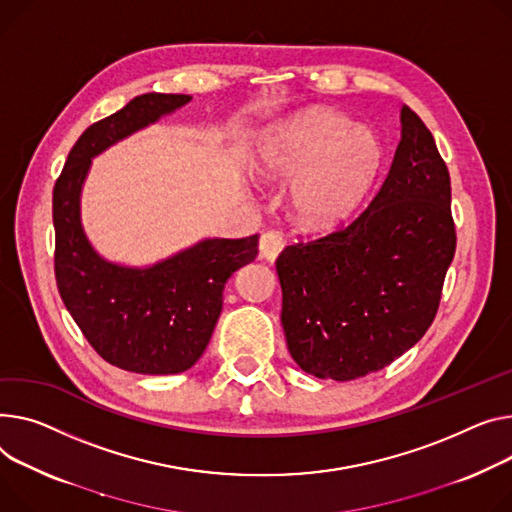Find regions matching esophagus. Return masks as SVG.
<instances>
[{"label": "esophagus", "instance_id": "1", "mask_svg": "<svg viewBox=\"0 0 512 512\" xmlns=\"http://www.w3.org/2000/svg\"><path fill=\"white\" fill-rule=\"evenodd\" d=\"M284 249V241H282V234L274 232V230H267L261 234L259 238V255L261 259H267L269 263H274L278 259V255Z\"/></svg>", "mask_w": 512, "mask_h": 512}]
</instances>
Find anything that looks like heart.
<instances>
[{"instance_id":"obj_1","label":"heart","mask_w":512,"mask_h":512,"mask_svg":"<svg viewBox=\"0 0 512 512\" xmlns=\"http://www.w3.org/2000/svg\"><path fill=\"white\" fill-rule=\"evenodd\" d=\"M381 168V144L333 109H304L269 127L253 173L288 185L286 210L304 232H329L354 218Z\"/></svg>"}]
</instances>
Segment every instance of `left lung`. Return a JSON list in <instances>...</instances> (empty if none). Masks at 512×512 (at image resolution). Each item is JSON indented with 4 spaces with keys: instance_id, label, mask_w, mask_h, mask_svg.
Listing matches in <instances>:
<instances>
[{
    "instance_id": "8db88e82",
    "label": "left lung",
    "mask_w": 512,
    "mask_h": 512,
    "mask_svg": "<svg viewBox=\"0 0 512 512\" xmlns=\"http://www.w3.org/2000/svg\"><path fill=\"white\" fill-rule=\"evenodd\" d=\"M401 140L370 206L344 230L290 245L276 261L294 362L352 381L418 344L455 255L451 177L422 119L401 107Z\"/></svg>"
}]
</instances>
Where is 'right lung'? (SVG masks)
<instances>
[{
	"instance_id": "1",
	"label": "right lung",
	"mask_w": 512,
	"mask_h": 512,
	"mask_svg": "<svg viewBox=\"0 0 512 512\" xmlns=\"http://www.w3.org/2000/svg\"><path fill=\"white\" fill-rule=\"evenodd\" d=\"M189 94L148 92L90 125L72 148L53 189L55 280L90 346L109 364L138 374H179L210 344L222 313V290L257 257L259 234L203 238L146 267L98 255L82 226V187L92 158L160 117Z\"/></svg>"
}]
</instances>
